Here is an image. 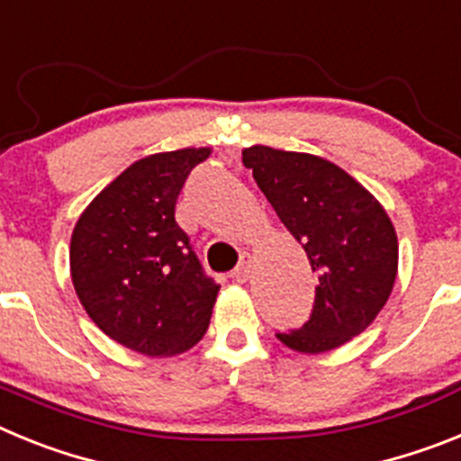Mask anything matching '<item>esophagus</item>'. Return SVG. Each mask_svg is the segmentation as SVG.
<instances>
[{
	"mask_svg": "<svg viewBox=\"0 0 461 461\" xmlns=\"http://www.w3.org/2000/svg\"><path fill=\"white\" fill-rule=\"evenodd\" d=\"M253 255L243 253L241 259H239V264H236V269L231 271V278L239 280V283H246L248 278H250V271H253Z\"/></svg>",
	"mask_w": 461,
	"mask_h": 461,
	"instance_id": "obj_1",
	"label": "esophagus"
}]
</instances>
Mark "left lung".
<instances>
[{
    "instance_id": "1",
    "label": "left lung",
    "mask_w": 461,
    "mask_h": 461,
    "mask_svg": "<svg viewBox=\"0 0 461 461\" xmlns=\"http://www.w3.org/2000/svg\"><path fill=\"white\" fill-rule=\"evenodd\" d=\"M243 164L318 274L311 320L278 336L290 350L320 355L362 334L394 287L399 241L390 215L350 174L318 155L243 148Z\"/></svg>"
}]
</instances>
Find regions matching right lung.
Returning a JSON list of instances; mask_svg holds the SVG:
<instances>
[{"instance_id":"obj_1","label":"right lung","mask_w":461,"mask_h":461,"mask_svg":"<svg viewBox=\"0 0 461 461\" xmlns=\"http://www.w3.org/2000/svg\"><path fill=\"white\" fill-rule=\"evenodd\" d=\"M211 148L136 159L87 203L71 234L74 290L104 334L146 357L190 350L220 285L176 222V199Z\"/></svg>"}]
</instances>
